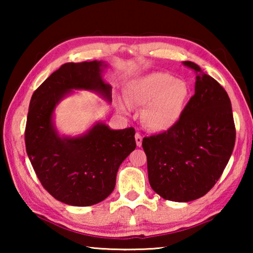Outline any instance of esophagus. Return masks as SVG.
<instances>
[{"mask_svg":"<svg viewBox=\"0 0 253 253\" xmlns=\"http://www.w3.org/2000/svg\"><path fill=\"white\" fill-rule=\"evenodd\" d=\"M135 140H136L137 146H138V147L142 146V143H143V137H142V135L138 134V132H136V135H135Z\"/></svg>","mask_w":253,"mask_h":253,"instance_id":"34e87169","label":"esophagus"}]
</instances>
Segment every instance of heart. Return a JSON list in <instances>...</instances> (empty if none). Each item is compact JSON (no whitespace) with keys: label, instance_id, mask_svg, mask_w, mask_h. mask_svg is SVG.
Returning <instances> with one entry per match:
<instances>
[{"label":"heart","instance_id":"1","mask_svg":"<svg viewBox=\"0 0 253 253\" xmlns=\"http://www.w3.org/2000/svg\"><path fill=\"white\" fill-rule=\"evenodd\" d=\"M187 98V84L166 72H153L139 77L130 81L124 92L128 107H144V125L157 132L168 131L176 125L182 117ZM119 109L126 111L127 107L119 105Z\"/></svg>","mask_w":253,"mask_h":253}]
</instances>
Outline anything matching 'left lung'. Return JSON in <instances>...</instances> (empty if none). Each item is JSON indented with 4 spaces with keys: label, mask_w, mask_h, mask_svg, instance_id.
<instances>
[{
    "label": "left lung",
    "mask_w": 253,
    "mask_h": 253,
    "mask_svg": "<svg viewBox=\"0 0 253 253\" xmlns=\"http://www.w3.org/2000/svg\"><path fill=\"white\" fill-rule=\"evenodd\" d=\"M195 93L178 123L143 138L149 184L163 199L190 202L202 198L223 173L235 143L232 107L224 88L194 62Z\"/></svg>",
    "instance_id": "1"
}]
</instances>
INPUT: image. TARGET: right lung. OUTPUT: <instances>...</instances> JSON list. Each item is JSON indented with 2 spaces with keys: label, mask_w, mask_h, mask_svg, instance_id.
I'll use <instances>...</instances> for the list:
<instances>
[{
  "label": "right lung",
  "mask_w": 253,
  "mask_h": 253,
  "mask_svg": "<svg viewBox=\"0 0 253 253\" xmlns=\"http://www.w3.org/2000/svg\"><path fill=\"white\" fill-rule=\"evenodd\" d=\"M101 61L68 62L33 92L25 126V148L38 178L54 199L75 207L104 201L114 191L117 170L136 148L132 127L113 130L98 123L87 134L60 137L52 123L58 102L71 90H92L110 101Z\"/></svg>",
  "instance_id": "right-lung-1"
}]
</instances>
